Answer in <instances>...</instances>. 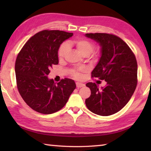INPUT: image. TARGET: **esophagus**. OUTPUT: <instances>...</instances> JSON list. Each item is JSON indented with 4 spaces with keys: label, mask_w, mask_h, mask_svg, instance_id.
<instances>
[{
    "label": "esophagus",
    "mask_w": 151,
    "mask_h": 151,
    "mask_svg": "<svg viewBox=\"0 0 151 151\" xmlns=\"http://www.w3.org/2000/svg\"><path fill=\"white\" fill-rule=\"evenodd\" d=\"M76 87L77 88H81V87H83L84 86H85V84H83V83H76Z\"/></svg>",
    "instance_id": "obj_1"
}]
</instances>
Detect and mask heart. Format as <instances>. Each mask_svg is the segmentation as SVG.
<instances>
[{
    "label": "heart",
    "instance_id": "1",
    "mask_svg": "<svg viewBox=\"0 0 151 151\" xmlns=\"http://www.w3.org/2000/svg\"><path fill=\"white\" fill-rule=\"evenodd\" d=\"M68 45L75 47L76 49L81 54L84 55H89L93 52L94 48V45L88 40L85 39H78L68 42ZM68 51V46L66 44H63L58 48V56L59 58H63L65 57ZM72 75L76 78H81V75L77 70H73L71 71Z\"/></svg>",
    "mask_w": 151,
    "mask_h": 151
}]
</instances>
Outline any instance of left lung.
Segmentation results:
<instances>
[{
  "label": "left lung",
  "instance_id": "1",
  "mask_svg": "<svg viewBox=\"0 0 151 151\" xmlns=\"http://www.w3.org/2000/svg\"><path fill=\"white\" fill-rule=\"evenodd\" d=\"M85 37L101 47V57L92 76L106 81L105 86L101 88L94 83L86 84L91 91L90 97L85 100L86 106L98 115H111L126 105L136 89V58L127 43L115 35L88 33Z\"/></svg>",
  "mask_w": 151,
  "mask_h": 151
}]
</instances>
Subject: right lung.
<instances>
[{
  "instance_id": "obj_1",
  "label": "right lung",
  "mask_w": 151,
  "mask_h": 151,
  "mask_svg": "<svg viewBox=\"0 0 151 151\" xmlns=\"http://www.w3.org/2000/svg\"><path fill=\"white\" fill-rule=\"evenodd\" d=\"M73 35L63 30H42L32 36L18 55L15 63L18 90L34 111L45 114L57 112L75 89L72 79H62L56 84L48 78L50 67L58 64L60 45Z\"/></svg>"
}]
</instances>
